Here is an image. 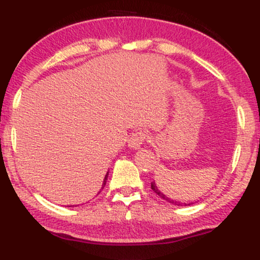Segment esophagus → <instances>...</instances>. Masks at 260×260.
Segmentation results:
<instances>
[{
	"label": "esophagus",
	"instance_id": "esophagus-1",
	"mask_svg": "<svg viewBox=\"0 0 260 260\" xmlns=\"http://www.w3.org/2000/svg\"><path fill=\"white\" fill-rule=\"evenodd\" d=\"M145 139H147V134L143 131H137V132L132 133V136L128 139V147L132 149H139L145 142Z\"/></svg>",
	"mask_w": 260,
	"mask_h": 260
}]
</instances>
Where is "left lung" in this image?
Segmentation results:
<instances>
[{
  "mask_svg": "<svg viewBox=\"0 0 260 260\" xmlns=\"http://www.w3.org/2000/svg\"><path fill=\"white\" fill-rule=\"evenodd\" d=\"M151 189H153L154 192L156 193V194L159 196V197H161V198H162V199H165V201H168L169 203H172V204H175V205H178V207H187V205L193 204V203H180V202H177V201H174V199L168 198V197L164 194L162 192H160V190L157 189V187H156V184H155V182H151Z\"/></svg>",
  "mask_w": 260,
  "mask_h": 260,
  "instance_id": "1",
  "label": "left lung"
}]
</instances>
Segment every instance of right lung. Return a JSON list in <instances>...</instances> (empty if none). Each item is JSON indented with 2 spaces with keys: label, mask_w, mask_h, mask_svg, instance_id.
<instances>
[{
  "label": "right lung",
  "mask_w": 260,
  "mask_h": 260,
  "mask_svg": "<svg viewBox=\"0 0 260 260\" xmlns=\"http://www.w3.org/2000/svg\"><path fill=\"white\" fill-rule=\"evenodd\" d=\"M107 175H109V172H107L106 176H105V178H104V183H103V187H101V189H103V188L105 187V184H106V180H107Z\"/></svg>",
  "instance_id": "obj_1"
}]
</instances>
